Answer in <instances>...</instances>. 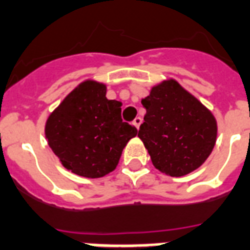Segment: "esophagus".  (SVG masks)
<instances>
[{"label":"esophagus","mask_w":250,"mask_h":250,"mask_svg":"<svg viewBox=\"0 0 250 250\" xmlns=\"http://www.w3.org/2000/svg\"><path fill=\"white\" fill-rule=\"evenodd\" d=\"M142 122H143L142 118L136 117L135 119H133V125H135L136 128H139V127H140V125H142Z\"/></svg>","instance_id":"obj_1"}]
</instances>
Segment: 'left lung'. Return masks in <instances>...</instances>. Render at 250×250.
Instances as JSON below:
<instances>
[{"mask_svg":"<svg viewBox=\"0 0 250 250\" xmlns=\"http://www.w3.org/2000/svg\"><path fill=\"white\" fill-rule=\"evenodd\" d=\"M138 136L159 170L181 177L198 169L216 142L214 115L174 80L152 87Z\"/></svg>","mask_w":250,"mask_h":250,"instance_id":"1","label":"left lung"}]
</instances>
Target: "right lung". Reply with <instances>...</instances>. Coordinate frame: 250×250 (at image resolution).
<instances>
[{
	"instance_id": "1",
	"label": "right lung",
	"mask_w": 250,
	"mask_h": 250,
	"mask_svg": "<svg viewBox=\"0 0 250 250\" xmlns=\"http://www.w3.org/2000/svg\"><path fill=\"white\" fill-rule=\"evenodd\" d=\"M122 104L106 98V86L80 83L45 123V138L60 163L74 174L100 178L117 167L138 129L122 121Z\"/></svg>"
}]
</instances>
